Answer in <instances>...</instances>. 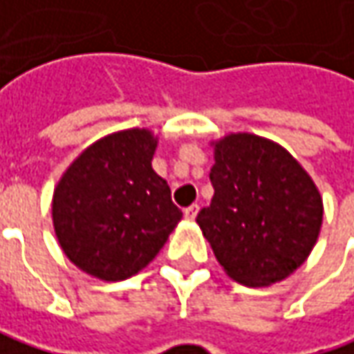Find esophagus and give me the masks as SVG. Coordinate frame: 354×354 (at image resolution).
I'll return each mask as SVG.
<instances>
[{
	"label": "esophagus",
	"instance_id": "1",
	"mask_svg": "<svg viewBox=\"0 0 354 354\" xmlns=\"http://www.w3.org/2000/svg\"><path fill=\"white\" fill-rule=\"evenodd\" d=\"M198 209H200V206H198V204H192V206L186 207V209H184V216H186V220H194V218L198 216Z\"/></svg>",
	"mask_w": 354,
	"mask_h": 354
}]
</instances>
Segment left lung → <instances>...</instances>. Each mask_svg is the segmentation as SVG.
Returning <instances> with one entry per match:
<instances>
[{
    "label": "left lung",
    "instance_id": "left-lung-1",
    "mask_svg": "<svg viewBox=\"0 0 354 354\" xmlns=\"http://www.w3.org/2000/svg\"><path fill=\"white\" fill-rule=\"evenodd\" d=\"M214 198L196 222L223 271L241 285L283 281L309 257L323 223L313 178L281 145L232 132L214 142Z\"/></svg>",
    "mask_w": 354,
    "mask_h": 354
}]
</instances>
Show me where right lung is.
<instances>
[{
	"label": "right lung",
	"mask_w": 354,
	"mask_h": 354,
	"mask_svg": "<svg viewBox=\"0 0 354 354\" xmlns=\"http://www.w3.org/2000/svg\"><path fill=\"white\" fill-rule=\"evenodd\" d=\"M158 136L148 129L106 134L63 172L53 192L61 250L81 271L122 281L156 257L182 220L170 186L152 170Z\"/></svg>",
	"instance_id": "right-lung-1"
}]
</instances>
